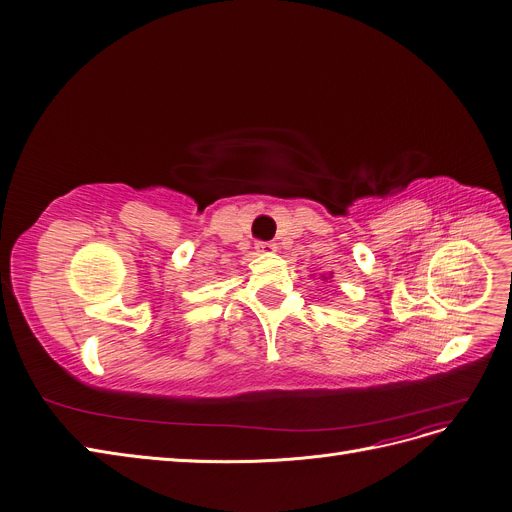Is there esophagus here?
<instances>
[{
	"label": "esophagus",
	"instance_id": "1",
	"mask_svg": "<svg viewBox=\"0 0 512 512\" xmlns=\"http://www.w3.org/2000/svg\"><path fill=\"white\" fill-rule=\"evenodd\" d=\"M255 249H257V253H274V251H276V245H274V242H263V240H259L257 245H255Z\"/></svg>",
	"mask_w": 512,
	"mask_h": 512
}]
</instances>
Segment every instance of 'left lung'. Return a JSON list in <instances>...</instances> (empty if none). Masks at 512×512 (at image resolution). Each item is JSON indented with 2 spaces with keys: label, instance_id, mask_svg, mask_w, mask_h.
I'll return each instance as SVG.
<instances>
[{
  "label": "left lung",
  "instance_id": "8db88e82",
  "mask_svg": "<svg viewBox=\"0 0 512 512\" xmlns=\"http://www.w3.org/2000/svg\"><path fill=\"white\" fill-rule=\"evenodd\" d=\"M321 278H324V280H328V278H326V276H321ZM330 278H332V274H330Z\"/></svg>",
  "mask_w": 512,
  "mask_h": 512
}]
</instances>
